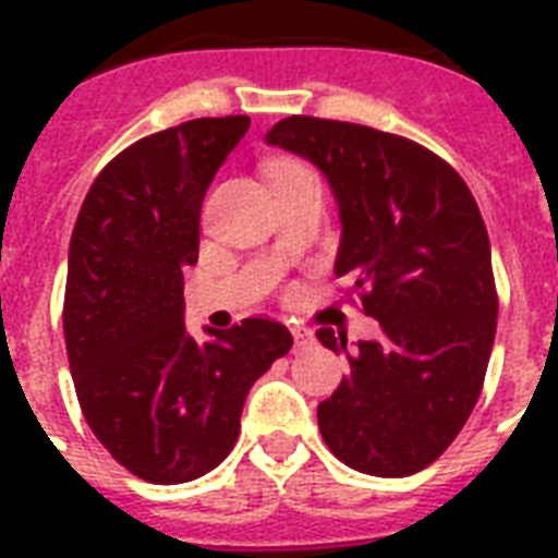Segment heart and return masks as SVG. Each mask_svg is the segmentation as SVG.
I'll list each match as a JSON object with an SVG mask.
<instances>
[{
  "label": "heart",
  "instance_id": "heart-1",
  "mask_svg": "<svg viewBox=\"0 0 558 558\" xmlns=\"http://www.w3.org/2000/svg\"><path fill=\"white\" fill-rule=\"evenodd\" d=\"M280 217V236L283 240H298V236L306 234V222L301 210H278Z\"/></svg>",
  "mask_w": 558,
  "mask_h": 558
}]
</instances>
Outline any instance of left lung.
<instances>
[{"instance_id":"obj_1","label":"left lung","mask_w":558,"mask_h":558,"mask_svg":"<svg viewBox=\"0 0 558 558\" xmlns=\"http://www.w3.org/2000/svg\"><path fill=\"white\" fill-rule=\"evenodd\" d=\"M245 116L193 118L130 144L100 170L74 222L63 336L92 434L147 484H187L228 458L245 397L287 356L283 324L214 313L185 324L210 179Z\"/></svg>"}]
</instances>
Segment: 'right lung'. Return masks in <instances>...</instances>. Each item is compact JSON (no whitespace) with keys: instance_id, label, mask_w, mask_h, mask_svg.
Here are the masks:
<instances>
[{"instance_id":"obj_1","label":"right lung","mask_w":558,"mask_h":558,"mask_svg":"<svg viewBox=\"0 0 558 558\" xmlns=\"http://www.w3.org/2000/svg\"><path fill=\"white\" fill-rule=\"evenodd\" d=\"M269 144L306 156L341 210L336 275L373 324L330 332L348 376L318 405L327 449L376 477L423 472L449 449L484 388L498 324L489 236L463 179L420 144L362 124L271 126Z\"/></svg>"}]
</instances>
